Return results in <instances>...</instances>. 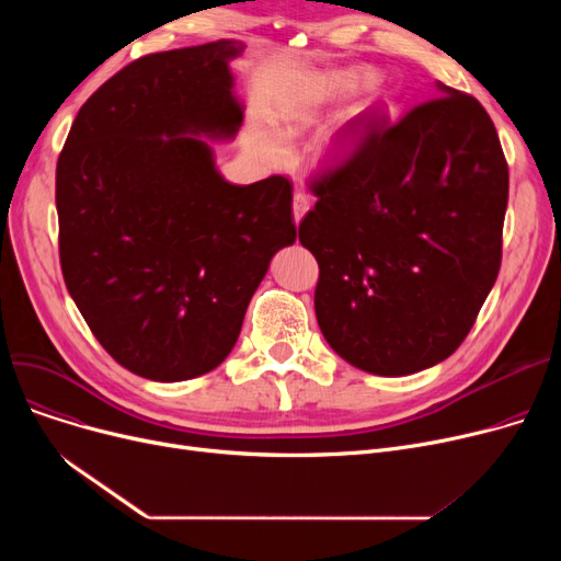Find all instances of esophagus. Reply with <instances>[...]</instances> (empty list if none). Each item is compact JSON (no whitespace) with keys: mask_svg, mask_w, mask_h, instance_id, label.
I'll use <instances>...</instances> for the list:
<instances>
[{"mask_svg":"<svg viewBox=\"0 0 561 561\" xmlns=\"http://www.w3.org/2000/svg\"><path fill=\"white\" fill-rule=\"evenodd\" d=\"M309 206H311V197L305 191L293 193V216H296V222H300V218L309 211Z\"/></svg>","mask_w":561,"mask_h":561,"instance_id":"1","label":"esophagus"}]
</instances>
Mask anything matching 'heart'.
<instances>
[{
    "instance_id": "b5f03b06",
    "label": "heart",
    "mask_w": 561,
    "mask_h": 561,
    "mask_svg": "<svg viewBox=\"0 0 561 561\" xmlns=\"http://www.w3.org/2000/svg\"><path fill=\"white\" fill-rule=\"evenodd\" d=\"M313 104H316V95H311V93H309L307 98L298 100L296 104L286 106V111H284V117H286L288 127H298V125L307 123V121H309V115H311V108H313Z\"/></svg>"
}]
</instances>
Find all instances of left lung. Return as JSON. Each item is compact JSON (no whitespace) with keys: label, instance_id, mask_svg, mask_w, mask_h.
Returning a JSON list of instances; mask_svg holds the SVG:
<instances>
[{"label":"left lung","instance_id":"8db88e82","mask_svg":"<svg viewBox=\"0 0 561 561\" xmlns=\"http://www.w3.org/2000/svg\"><path fill=\"white\" fill-rule=\"evenodd\" d=\"M309 176L300 243L318 261L316 318L366 373L409 375L463 343L503 261L510 168L484 106L438 85Z\"/></svg>","mask_w":561,"mask_h":561}]
</instances>
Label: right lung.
<instances>
[{
  "label": "right lung",
  "instance_id": "add662e5",
  "mask_svg": "<svg viewBox=\"0 0 561 561\" xmlns=\"http://www.w3.org/2000/svg\"><path fill=\"white\" fill-rule=\"evenodd\" d=\"M231 41L136 58L79 108L56 163L58 259L108 355L134 375L214 370L277 250L296 241L293 184L236 186L199 138H231Z\"/></svg>",
  "mask_w": 561,
  "mask_h": 561
}]
</instances>
